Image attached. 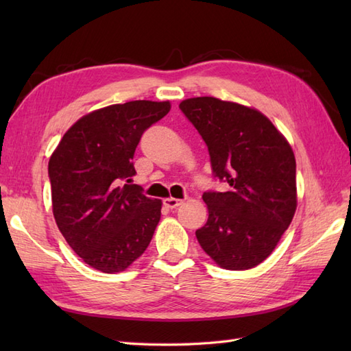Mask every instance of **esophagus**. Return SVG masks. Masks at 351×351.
I'll use <instances>...</instances> for the list:
<instances>
[{
    "label": "esophagus",
    "mask_w": 351,
    "mask_h": 351,
    "mask_svg": "<svg viewBox=\"0 0 351 351\" xmlns=\"http://www.w3.org/2000/svg\"><path fill=\"white\" fill-rule=\"evenodd\" d=\"M162 204L166 205L167 208H170V210H173V208H178L180 205H182V200L175 199V197H169V199H164Z\"/></svg>",
    "instance_id": "obj_1"
}]
</instances>
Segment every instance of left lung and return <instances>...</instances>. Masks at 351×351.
I'll use <instances>...</instances> for the list:
<instances>
[{"label": "left lung", "instance_id": "1", "mask_svg": "<svg viewBox=\"0 0 351 351\" xmlns=\"http://www.w3.org/2000/svg\"><path fill=\"white\" fill-rule=\"evenodd\" d=\"M184 116L202 136L215 180L205 191L202 249L226 270H249L278 245L297 208L295 158L285 137L258 110L213 96L185 99Z\"/></svg>", "mask_w": 351, "mask_h": 351}]
</instances>
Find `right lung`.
<instances>
[{
	"mask_svg": "<svg viewBox=\"0 0 351 351\" xmlns=\"http://www.w3.org/2000/svg\"><path fill=\"white\" fill-rule=\"evenodd\" d=\"M170 102L130 101L96 110L73 123L48 164L58 229L86 264L102 273L128 268L152 240L161 200L131 182L143 132Z\"/></svg>",
	"mask_w": 351,
	"mask_h": 351,
	"instance_id": "1",
	"label": "right lung"
}]
</instances>
